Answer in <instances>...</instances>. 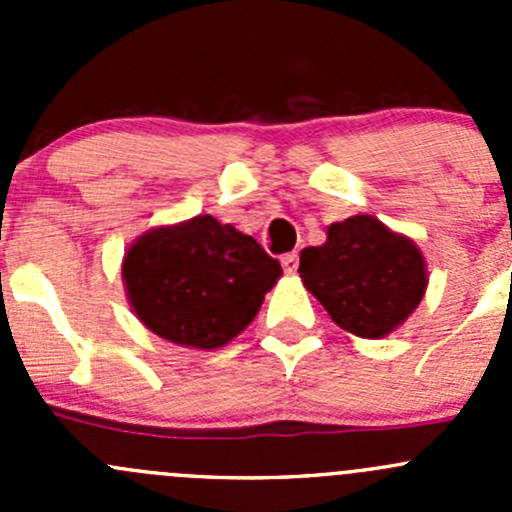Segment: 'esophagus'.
Segmentation results:
<instances>
[{
    "mask_svg": "<svg viewBox=\"0 0 512 512\" xmlns=\"http://www.w3.org/2000/svg\"><path fill=\"white\" fill-rule=\"evenodd\" d=\"M297 265H299L297 252H287V255H282V267H285L287 275H294V272H297Z\"/></svg>",
    "mask_w": 512,
    "mask_h": 512,
    "instance_id": "obj_1",
    "label": "esophagus"
}]
</instances>
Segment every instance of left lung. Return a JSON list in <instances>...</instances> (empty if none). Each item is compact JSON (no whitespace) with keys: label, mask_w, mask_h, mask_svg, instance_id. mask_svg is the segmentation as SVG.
I'll return each mask as SVG.
<instances>
[{"label":"left lung","mask_w":512,"mask_h":512,"mask_svg":"<svg viewBox=\"0 0 512 512\" xmlns=\"http://www.w3.org/2000/svg\"><path fill=\"white\" fill-rule=\"evenodd\" d=\"M299 277L334 324L364 339L401 327L428 285L416 242L371 215L329 225L327 242L299 255Z\"/></svg>","instance_id":"1"}]
</instances>
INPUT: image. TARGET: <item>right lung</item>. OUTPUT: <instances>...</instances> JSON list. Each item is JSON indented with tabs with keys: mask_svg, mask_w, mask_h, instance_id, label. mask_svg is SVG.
<instances>
[{
	"mask_svg": "<svg viewBox=\"0 0 512 512\" xmlns=\"http://www.w3.org/2000/svg\"><path fill=\"white\" fill-rule=\"evenodd\" d=\"M121 275L133 312L153 334L220 349L255 319L282 267L255 237L198 215L138 237Z\"/></svg>",
	"mask_w": 512,
	"mask_h": 512,
	"instance_id": "obj_1",
	"label": "right lung"
}]
</instances>
